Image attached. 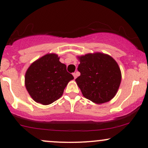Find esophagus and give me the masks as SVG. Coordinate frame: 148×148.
<instances>
[{
  "label": "esophagus",
  "instance_id": "esophagus-1",
  "mask_svg": "<svg viewBox=\"0 0 148 148\" xmlns=\"http://www.w3.org/2000/svg\"><path fill=\"white\" fill-rule=\"evenodd\" d=\"M73 75L75 79H76L77 76V73H73Z\"/></svg>",
  "mask_w": 148,
  "mask_h": 148
}]
</instances>
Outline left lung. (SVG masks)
Wrapping results in <instances>:
<instances>
[{"label": "left lung", "mask_w": 148, "mask_h": 148, "mask_svg": "<svg viewBox=\"0 0 148 148\" xmlns=\"http://www.w3.org/2000/svg\"><path fill=\"white\" fill-rule=\"evenodd\" d=\"M80 76L77 84L85 98L102 104L114 98L121 82L120 68L114 58L100 52L78 56Z\"/></svg>", "instance_id": "left-lung-1"}]
</instances>
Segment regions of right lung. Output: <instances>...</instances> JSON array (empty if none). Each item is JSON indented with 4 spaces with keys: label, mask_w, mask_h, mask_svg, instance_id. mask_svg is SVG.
Segmentation results:
<instances>
[{
    "label": "right lung",
    "mask_w": 148,
    "mask_h": 148,
    "mask_svg": "<svg viewBox=\"0 0 148 148\" xmlns=\"http://www.w3.org/2000/svg\"><path fill=\"white\" fill-rule=\"evenodd\" d=\"M74 77L56 54H47L27 69L25 85L32 99L43 105L52 104L62 96L64 88Z\"/></svg>",
    "instance_id": "add662e5"
}]
</instances>
